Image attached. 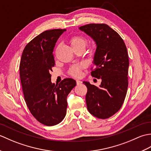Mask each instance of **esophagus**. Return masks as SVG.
Masks as SVG:
<instances>
[{"mask_svg": "<svg viewBox=\"0 0 151 151\" xmlns=\"http://www.w3.org/2000/svg\"><path fill=\"white\" fill-rule=\"evenodd\" d=\"M76 84H77V85H81V84H82V81H79V80H76Z\"/></svg>", "mask_w": 151, "mask_h": 151, "instance_id": "1", "label": "esophagus"}]
</instances>
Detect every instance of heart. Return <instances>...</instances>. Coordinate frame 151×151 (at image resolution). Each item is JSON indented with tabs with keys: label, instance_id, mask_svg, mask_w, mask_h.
Returning <instances> with one entry per match:
<instances>
[{
	"label": "heart",
	"instance_id": "b5f03b06",
	"mask_svg": "<svg viewBox=\"0 0 151 151\" xmlns=\"http://www.w3.org/2000/svg\"><path fill=\"white\" fill-rule=\"evenodd\" d=\"M87 40L85 37L81 36H76L73 37L70 40V46L73 50L78 49H85L87 45ZM83 67L82 65H75L70 67L69 69V74L75 77H78L81 75V70Z\"/></svg>",
	"mask_w": 151,
	"mask_h": 151
}]
</instances>
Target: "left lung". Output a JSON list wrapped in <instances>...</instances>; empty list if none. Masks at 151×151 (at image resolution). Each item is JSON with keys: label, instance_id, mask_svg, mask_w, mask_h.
I'll list each match as a JSON object with an SVG mask.
<instances>
[{"label": "left lung", "instance_id": "8db88e82", "mask_svg": "<svg viewBox=\"0 0 151 151\" xmlns=\"http://www.w3.org/2000/svg\"><path fill=\"white\" fill-rule=\"evenodd\" d=\"M79 30L95 42V69L91 74L102 80L99 87L83 82L88 88L87 108L93 116L104 119L120 110L126 97L129 66L127 47L119 35L106 24H89Z\"/></svg>", "mask_w": 151, "mask_h": 151}]
</instances>
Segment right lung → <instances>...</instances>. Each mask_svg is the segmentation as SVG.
<instances>
[{
	"instance_id": "add662e5",
	"label": "right lung",
	"mask_w": 151,
	"mask_h": 151,
	"mask_svg": "<svg viewBox=\"0 0 151 151\" xmlns=\"http://www.w3.org/2000/svg\"><path fill=\"white\" fill-rule=\"evenodd\" d=\"M65 29L43 32L28 43L22 54L19 71L24 101L31 114L47 126L62 122L67 112V97L76 86L73 78L51 82L54 48Z\"/></svg>"
}]
</instances>
